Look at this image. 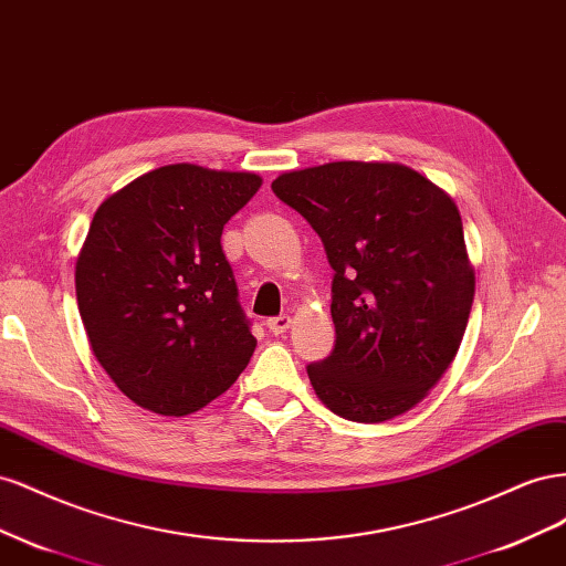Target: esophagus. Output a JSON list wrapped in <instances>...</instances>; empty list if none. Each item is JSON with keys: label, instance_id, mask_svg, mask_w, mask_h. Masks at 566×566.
I'll return each instance as SVG.
<instances>
[{"label": "esophagus", "instance_id": "esophagus-1", "mask_svg": "<svg viewBox=\"0 0 566 566\" xmlns=\"http://www.w3.org/2000/svg\"><path fill=\"white\" fill-rule=\"evenodd\" d=\"M289 327H292V317H289V315H277V317L268 319V329L272 334H284Z\"/></svg>", "mask_w": 566, "mask_h": 566}]
</instances>
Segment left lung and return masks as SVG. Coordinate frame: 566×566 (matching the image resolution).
<instances>
[{
    "instance_id": "left-lung-1",
    "label": "left lung",
    "mask_w": 566,
    "mask_h": 566,
    "mask_svg": "<svg viewBox=\"0 0 566 566\" xmlns=\"http://www.w3.org/2000/svg\"><path fill=\"white\" fill-rule=\"evenodd\" d=\"M272 191L311 222L334 270V350L308 365L317 398L367 424L412 410L455 360L474 301L455 201L386 160L289 170Z\"/></svg>"
}]
</instances>
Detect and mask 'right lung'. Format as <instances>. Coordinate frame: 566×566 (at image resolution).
<instances>
[{
  "label": "right lung",
  "mask_w": 566,
  "mask_h": 566,
  "mask_svg": "<svg viewBox=\"0 0 566 566\" xmlns=\"http://www.w3.org/2000/svg\"><path fill=\"white\" fill-rule=\"evenodd\" d=\"M263 180L172 164L96 208L75 263L77 311L94 358L139 408L197 412L255 350L220 237Z\"/></svg>",
  "instance_id": "add662e5"
}]
</instances>
